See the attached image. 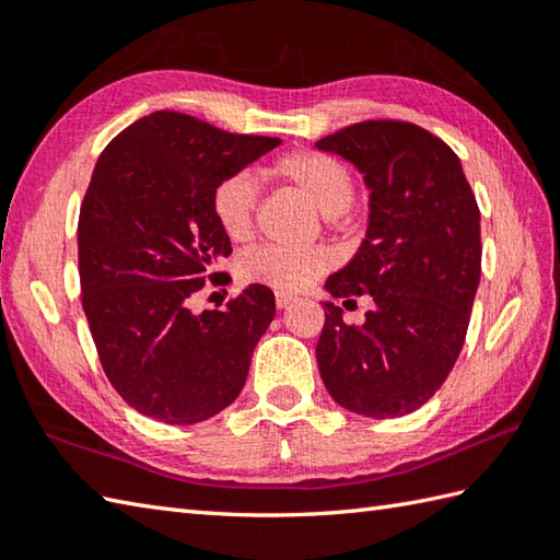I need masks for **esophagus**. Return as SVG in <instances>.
<instances>
[{"mask_svg":"<svg viewBox=\"0 0 560 560\" xmlns=\"http://www.w3.org/2000/svg\"><path fill=\"white\" fill-rule=\"evenodd\" d=\"M295 299H293V295H287V293H279L277 295V307H279V311H283V307H289L291 303H293Z\"/></svg>","mask_w":560,"mask_h":560,"instance_id":"obj_1","label":"esophagus"}]
</instances>
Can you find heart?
Wrapping results in <instances>:
<instances>
[{
    "label": "heart",
    "mask_w": 560,
    "mask_h": 560,
    "mask_svg": "<svg viewBox=\"0 0 560 560\" xmlns=\"http://www.w3.org/2000/svg\"><path fill=\"white\" fill-rule=\"evenodd\" d=\"M269 173L291 185L327 219H337L353 205V180L347 165L327 153L299 149L283 153L271 163ZM211 213L225 237L243 243L253 235L257 213V185L245 173L225 175L211 189ZM331 267V253L325 247L291 249L267 245L241 259L237 277L245 283H257L271 291L293 293L325 273Z\"/></svg>",
    "instance_id": "obj_1"
}]
</instances>
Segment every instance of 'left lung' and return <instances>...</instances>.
<instances>
[{
  "instance_id": "obj_1",
  "label": "left lung",
  "mask_w": 560,
  "mask_h": 560,
  "mask_svg": "<svg viewBox=\"0 0 560 560\" xmlns=\"http://www.w3.org/2000/svg\"><path fill=\"white\" fill-rule=\"evenodd\" d=\"M371 189L365 241L325 289L368 293L361 327L323 303V383L339 407L371 419L411 413L445 383L467 337L481 277V213L457 153L423 127L368 120L319 139Z\"/></svg>"
}]
</instances>
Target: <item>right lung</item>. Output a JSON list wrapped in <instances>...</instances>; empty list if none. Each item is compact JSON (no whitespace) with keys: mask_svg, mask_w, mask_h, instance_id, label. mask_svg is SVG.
<instances>
[{"mask_svg":"<svg viewBox=\"0 0 560 560\" xmlns=\"http://www.w3.org/2000/svg\"><path fill=\"white\" fill-rule=\"evenodd\" d=\"M279 144L159 110L122 129L93 168L79 211L83 313L110 385L149 419L199 423L241 395L273 293L249 283L201 315L189 299L231 255L211 189Z\"/></svg>","mask_w":560,"mask_h":560,"instance_id":"obj_1","label":"right lung"}]
</instances>
